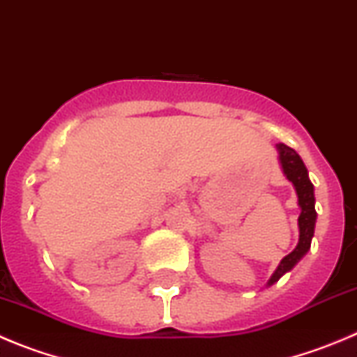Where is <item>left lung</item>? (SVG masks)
<instances>
[{"label":"left lung","instance_id":"obj_1","mask_svg":"<svg viewBox=\"0 0 357 357\" xmlns=\"http://www.w3.org/2000/svg\"><path fill=\"white\" fill-rule=\"evenodd\" d=\"M279 151V162H281L282 172L287 174V178L294 183L295 190H297L298 206H301V215H298V243L290 255L284 256L282 261L279 263L278 271L271 278L268 284H274L284 272L291 271L295 263L303 258L307 252L311 245V238L314 233V222H317V211H314V195H313V185H311L310 178H307V169L301 156L295 153V149L284 146V144H278Z\"/></svg>","mask_w":357,"mask_h":357}]
</instances>
